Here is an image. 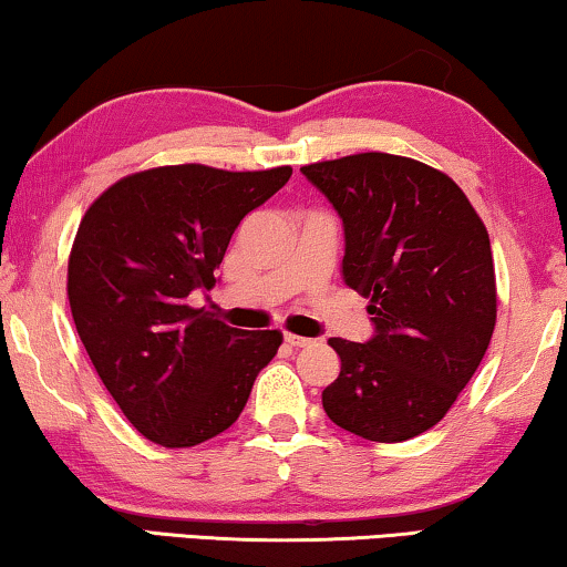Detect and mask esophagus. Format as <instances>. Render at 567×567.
Wrapping results in <instances>:
<instances>
[{
	"label": "esophagus",
	"instance_id": "esophagus-1",
	"mask_svg": "<svg viewBox=\"0 0 567 567\" xmlns=\"http://www.w3.org/2000/svg\"><path fill=\"white\" fill-rule=\"evenodd\" d=\"M286 342H289L291 348H309V344L315 342V340L301 338V334H293V332H286Z\"/></svg>",
	"mask_w": 567,
	"mask_h": 567
}]
</instances>
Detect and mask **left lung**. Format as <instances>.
<instances>
[{
  "mask_svg": "<svg viewBox=\"0 0 567 567\" xmlns=\"http://www.w3.org/2000/svg\"><path fill=\"white\" fill-rule=\"evenodd\" d=\"M301 174L342 217V278L375 324L368 342L330 340L340 375L324 412L363 440H412L450 412L488 350V229L453 178L406 155L355 153Z\"/></svg>",
  "mask_w": 567,
  "mask_h": 567,
  "instance_id": "1",
  "label": "left lung"
}]
</instances>
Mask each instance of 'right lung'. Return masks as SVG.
I'll return each mask as SVG.
<instances>
[{"mask_svg": "<svg viewBox=\"0 0 567 567\" xmlns=\"http://www.w3.org/2000/svg\"><path fill=\"white\" fill-rule=\"evenodd\" d=\"M291 166L137 171L96 196L73 237V324L106 391L161 447H194L233 426L281 330H237L188 303L212 289L240 219Z\"/></svg>", "mask_w": 567, "mask_h": 567, "instance_id": "obj_1", "label": "right lung"}]
</instances>
